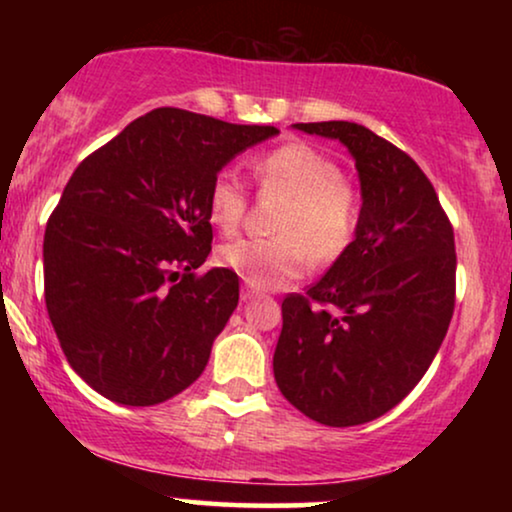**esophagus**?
Listing matches in <instances>:
<instances>
[{"label": "esophagus", "instance_id": "esophagus-1", "mask_svg": "<svg viewBox=\"0 0 512 512\" xmlns=\"http://www.w3.org/2000/svg\"><path fill=\"white\" fill-rule=\"evenodd\" d=\"M258 293H261V291L254 289V286L244 284V286H242V291H240V298L244 300V303H247V300H254V298L258 296Z\"/></svg>", "mask_w": 512, "mask_h": 512}]
</instances>
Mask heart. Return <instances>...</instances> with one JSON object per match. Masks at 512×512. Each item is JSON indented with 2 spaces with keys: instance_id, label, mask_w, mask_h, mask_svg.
<instances>
[{
  "instance_id": "b5f03b06",
  "label": "heart",
  "mask_w": 512,
  "mask_h": 512,
  "mask_svg": "<svg viewBox=\"0 0 512 512\" xmlns=\"http://www.w3.org/2000/svg\"><path fill=\"white\" fill-rule=\"evenodd\" d=\"M263 193L282 195L284 205L268 240L242 237L223 244L219 263L256 289H277L298 279L314 263L326 265L354 242L361 195L338 163L307 142H284L251 160ZM247 191L233 170H221L207 191V219L221 233L240 226Z\"/></svg>"
}]
</instances>
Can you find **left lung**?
Listing matches in <instances>:
<instances>
[{
	"label": "left lung",
	"mask_w": 512,
	"mask_h": 512,
	"mask_svg": "<svg viewBox=\"0 0 512 512\" xmlns=\"http://www.w3.org/2000/svg\"><path fill=\"white\" fill-rule=\"evenodd\" d=\"M338 139L361 181L354 242L305 296L282 303L277 387L326 426L373 422L415 389L454 312V230L408 153L349 121L296 123Z\"/></svg>",
	"instance_id": "1"
}]
</instances>
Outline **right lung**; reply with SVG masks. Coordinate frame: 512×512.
Returning a JSON list of instances; mask_svg holds the SVG:
<instances>
[{"label":"right lung","mask_w":512,"mask_h":512,"mask_svg":"<svg viewBox=\"0 0 512 512\" xmlns=\"http://www.w3.org/2000/svg\"><path fill=\"white\" fill-rule=\"evenodd\" d=\"M272 125L160 107L83 160L44 235L46 310L62 352L97 394L156 405L198 380L240 300L212 251L207 191Z\"/></svg>","instance_id":"add662e5"}]
</instances>
